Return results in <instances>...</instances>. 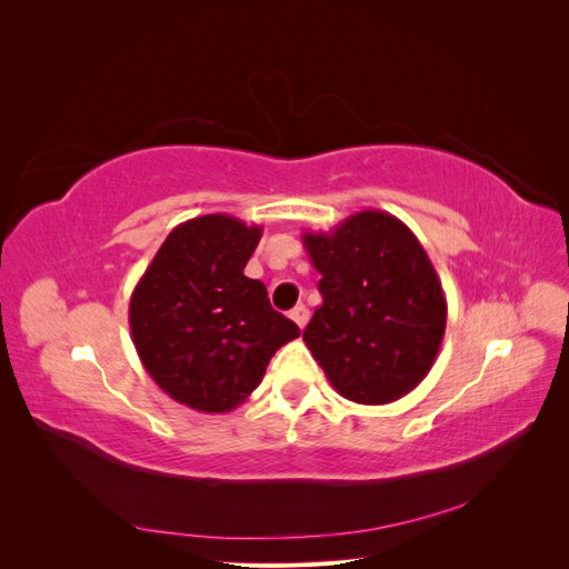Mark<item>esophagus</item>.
<instances>
[{"instance_id":"esophagus-1","label":"esophagus","mask_w":569,"mask_h":569,"mask_svg":"<svg viewBox=\"0 0 569 569\" xmlns=\"http://www.w3.org/2000/svg\"><path fill=\"white\" fill-rule=\"evenodd\" d=\"M289 318L295 320L301 330L306 327V322H308V308L306 306H297V308H291V313H289Z\"/></svg>"}]
</instances>
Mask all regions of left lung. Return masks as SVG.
<instances>
[{
  "label": "left lung",
  "instance_id": "1",
  "mask_svg": "<svg viewBox=\"0 0 569 569\" xmlns=\"http://www.w3.org/2000/svg\"><path fill=\"white\" fill-rule=\"evenodd\" d=\"M301 239L322 295L306 347L343 399H401L432 370L446 332L441 280L418 237L396 216L366 209Z\"/></svg>",
  "mask_w": 569,
  "mask_h": 569
}]
</instances>
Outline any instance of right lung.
Segmentation results:
<instances>
[{
    "instance_id": "1",
    "label": "right lung",
    "mask_w": 569,
    "mask_h": 569,
    "mask_svg": "<svg viewBox=\"0 0 569 569\" xmlns=\"http://www.w3.org/2000/svg\"><path fill=\"white\" fill-rule=\"evenodd\" d=\"M263 228L199 216L166 237L130 297V332L144 370L170 399L230 412L261 385L299 327L274 311L244 268Z\"/></svg>"
}]
</instances>
